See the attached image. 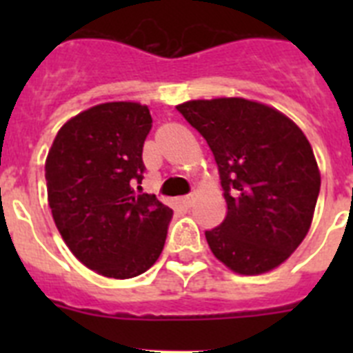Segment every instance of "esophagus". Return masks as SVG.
<instances>
[{
	"label": "esophagus",
	"instance_id": "obj_1",
	"mask_svg": "<svg viewBox=\"0 0 353 353\" xmlns=\"http://www.w3.org/2000/svg\"><path fill=\"white\" fill-rule=\"evenodd\" d=\"M194 198H196V194L182 196V198H180V203H182L185 208H189V207H192V203H194Z\"/></svg>",
	"mask_w": 353,
	"mask_h": 353
}]
</instances>
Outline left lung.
Returning <instances> with one entry per match:
<instances>
[{"mask_svg":"<svg viewBox=\"0 0 353 353\" xmlns=\"http://www.w3.org/2000/svg\"><path fill=\"white\" fill-rule=\"evenodd\" d=\"M210 146L226 199L221 226L205 232L214 256L242 276L288 260L305 239L320 192L313 148L286 114L242 97L176 105Z\"/></svg>","mask_w":353,"mask_h":353,"instance_id":"left-lung-1","label":"left lung"}]
</instances>
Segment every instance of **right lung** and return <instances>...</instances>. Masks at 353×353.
<instances>
[{"label":"right lung","instance_id":"add662e5","mask_svg":"<svg viewBox=\"0 0 353 353\" xmlns=\"http://www.w3.org/2000/svg\"><path fill=\"white\" fill-rule=\"evenodd\" d=\"M148 105L104 102L72 117L46 159L48 201L72 254L104 277L130 279L161 256L173 210L141 183Z\"/></svg>","mask_w":353,"mask_h":353}]
</instances>
